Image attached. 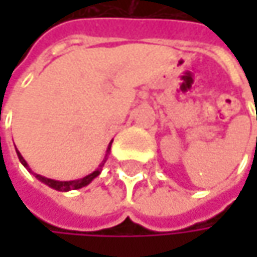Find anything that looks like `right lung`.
I'll return each mask as SVG.
<instances>
[{"mask_svg": "<svg viewBox=\"0 0 257 257\" xmlns=\"http://www.w3.org/2000/svg\"><path fill=\"white\" fill-rule=\"evenodd\" d=\"M111 143H113V141H110V144H108V147H107V155H105V158L102 159V162L99 164V167H98V168H96L93 173L87 174V176H86V177H83V179L70 180V181H59V180H53V179H47V177H43V176H40V174H35V173H34V176L37 177V180H40L41 183H44V184H47L49 187H52V189H55V190H59V192H68V190L81 189V187L87 186L89 183H92V180L96 179V177L101 174V171H102V167H104V164H105V162H107V159H108V153H110V149H111ZM16 153H18V158H19L21 164L25 167L28 171H31L29 165L26 164V161L24 159V156L19 153V150H16Z\"/></svg>", "mask_w": 257, "mask_h": 257, "instance_id": "right-lung-1", "label": "right lung"}]
</instances>
